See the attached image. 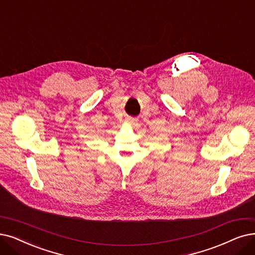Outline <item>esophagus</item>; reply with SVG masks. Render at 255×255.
<instances>
[{
  "label": "esophagus",
  "mask_w": 255,
  "mask_h": 255,
  "mask_svg": "<svg viewBox=\"0 0 255 255\" xmlns=\"http://www.w3.org/2000/svg\"><path fill=\"white\" fill-rule=\"evenodd\" d=\"M128 124H129V125H133V121H131V120H129V122H128Z\"/></svg>",
  "instance_id": "1"
}]
</instances>
